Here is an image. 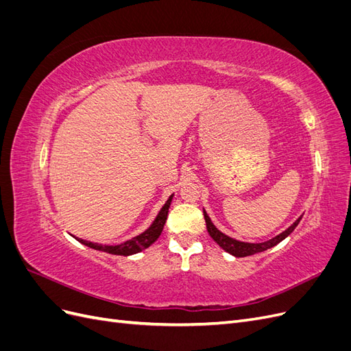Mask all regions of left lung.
<instances>
[{"mask_svg": "<svg viewBox=\"0 0 351 351\" xmlns=\"http://www.w3.org/2000/svg\"><path fill=\"white\" fill-rule=\"evenodd\" d=\"M204 217H205L206 230L209 232V236L214 239V241H217L222 249H224L226 252H228L230 254H232V256H236V258L250 256V254H256V253H261L263 250H268V249H271L274 246H277L280 241H282L287 236L291 234V232L294 231V228L299 226V222L302 219V218H299L291 227H289L284 232H281L280 236L274 237V239H271L268 241H265V243H244V241H239V240L231 239V237H228L226 234H222V232L214 224H212V221L209 219V217H208V214H206L205 210H204Z\"/></svg>", "mask_w": 351, "mask_h": 351, "instance_id": "left-lung-1", "label": "left lung"}]
</instances>
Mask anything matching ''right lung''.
Returning <instances> with one entry per match:
<instances>
[{"label":"right lung","instance_id":"right-lung-1","mask_svg":"<svg viewBox=\"0 0 351 351\" xmlns=\"http://www.w3.org/2000/svg\"><path fill=\"white\" fill-rule=\"evenodd\" d=\"M171 200H173V195L169 196V199L165 202V205L162 206L161 210H159L158 217L155 218L154 224H152L149 228H147L145 232H142V234L133 237L132 240L119 244V246H102V244H97V243H92V241L82 240V239H77V240H79L80 243H83V244H86L88 247L97 249V250H102V252H107V253H111V254H120V256H129V254L139 253V252H142L143 249L149 247L151 244H152L159 236H161V232H162L164 226H165L167 217H168V209H169V205H171Z\"/></svg>","mask_w":351,"mask_h":351}]
</instances>
